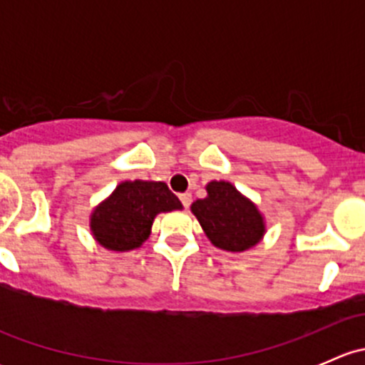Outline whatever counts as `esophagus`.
I'll return each instance as SVG.
<instances>
[{
    "instance_id": "esophagus-1",
    "label": "esophagus",
    "mask_w": 365,
    "mask_h": 365,
    "mask_svg": "<svg viewBox=\"0 0 365 365\" xmlns=\"http://www.w3.org/2000/svg\"><path fill=\"white\" fill-rule=\"evenodd\" d=\"M180 201H182V205L185 206V208H189L190 203H192V194H190V192L180 194Z\"/></svg>"
}]
</instances>
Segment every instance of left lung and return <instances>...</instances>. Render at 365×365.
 Listing matches in <instances>:
<instances>
[{"label":"left lung","mask_w":365,"mask_h":365,"mask_svg":"<svg viewBox=\"0 0 365 365\" xmlns=\"http://www.w3.org/2000/svg\"><path fill=\"white\" fill-rule=\"evenodd\" d=\"M206 197L190 205L206 238L220 251L240 254L256 247L267 233V220L252 200L226 180L206 183Z\"/></svg>","instance_id":"left-lung-1"}]
</instances>
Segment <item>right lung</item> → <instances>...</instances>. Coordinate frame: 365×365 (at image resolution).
<instances>
[{
  "label": "right lung",
  "instance_id": "add662e5",
  "mask_svg": "<svg viewBox=\"0 0 365 365\" xmlns=\"http://www.w3.org/2000/svg\"><path fill=\"white\" fill-rule=\"evenodd\" d=\"M182 208L164 182L125 180L90 213V231L108 251L128 252L148 240L159 213Z\"/></svg>",
  "mask_w": 365,
  "mask_h": 365
}]
</instances>
